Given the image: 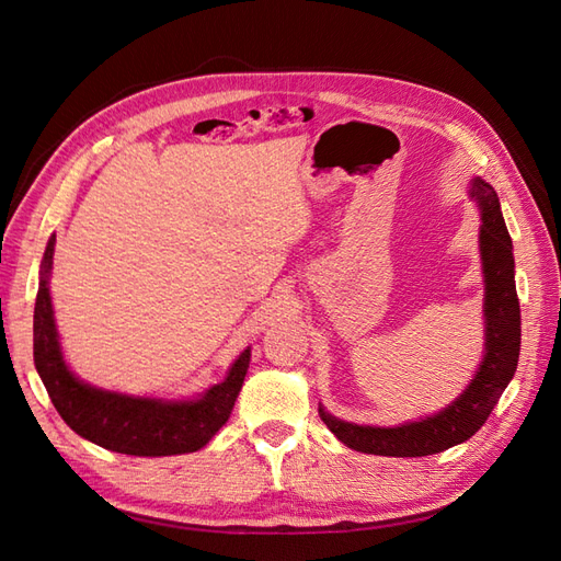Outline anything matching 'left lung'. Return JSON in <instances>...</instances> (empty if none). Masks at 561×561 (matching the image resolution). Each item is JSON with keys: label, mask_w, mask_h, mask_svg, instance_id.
Segmentation results:
<instances>
[{"label": "left lung", "mask_w": 561, "mask_h": 561, "mask_svg": "<svg viewBox=\"0 0 561 561\" xmlns=\"http://www.w3.org/2000/svg\"><path fill=\"white\" fill-rule=\"evenodd\" d=\"M470 201L480 210V260L484 278V351L468 386L447 407L396 426H367L332 416L318 404L322 423L336 439L355 451L377 456H428L466 443L482 428L507 383L513 381L519 358V301L515 287L513 241L507 233L501 203L486 180L472 178Z\"/></svg>", "instance_id": "8db88e82"}]
</instances>
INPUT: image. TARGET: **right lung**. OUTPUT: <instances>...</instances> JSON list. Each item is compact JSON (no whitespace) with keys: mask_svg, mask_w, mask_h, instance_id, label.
<instances>
[{"mask_svg":"<svg viewBox=\"0 0 561 561\" xmlns=\"http://www.w3.org/2000/svg\"><path fill=\"white\" fill-rule=\"evenodd\" d=\"M56 233L50 236L35 304V367L62 421L89 443L128 456H178L206 447L231 416L250 367V346L227 377L192 398L130 396L93 386L67 365L50 301Z\"/></svg>","mask_w":561,"mask_h":561,"instance_id":"add662e5","label":"right lung"}]
</instances>
